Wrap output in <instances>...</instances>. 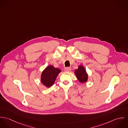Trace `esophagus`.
I'll use <instances>...</instances> for the list:
<instances>
[{
    "label": "esophagus",
    "instance_id": "34e87169",
    "mask_svg": "<svg viewBox=\"0 0 128 128\" xmlns=\"http://www.w3.org/2000/svg\"><path fill=\"white\" fill-rule=\"evenodd\" d=\"M71 70H72L71 68H70V67H67V68H65L64 70H65L66 72H70V71Z\"/></svg>",
    "mask_w": 128,
    "mask_h": 128
}]
</instances>
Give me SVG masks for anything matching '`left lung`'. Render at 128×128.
<instances>
[{
	"label": "left lung",
	"instance_id": "obj_1",
	"mask_svg": "<svg viewBox=\"0 0 128 128\" xmlns=\"http://www.w3.org/2000/svg\"><path fill=\"white\" fill-rule=\"evenodd\" d=\"M75 75L81 83H85L88 80V74L86 72L85 68L81 65L79 66L78 69L74 72Z\"/></svg>",
	"mask_w": 128,
	"mask_h": 128
}]
</instances>
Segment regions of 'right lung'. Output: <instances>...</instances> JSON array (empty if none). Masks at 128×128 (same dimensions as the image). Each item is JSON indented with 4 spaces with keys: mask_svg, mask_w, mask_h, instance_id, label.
<instances>
[{
    "mask_svg": "<svg viewBox=\"0 0 128 128\" xmlns=\"http://www.w3.org/2000/svg\"><path fill=\"white\" fill-rule=\"evenodd\" d=\"M60 72V70L55 68L52 65L47 66L41 74V83L46 87H50L54 84L58 75Z\"/></svg>",
    "mask_w": 128,
    "mask_h": 128,
    "instance_id": "add662e5",
    "label": "right lung"
}]
</instances>
